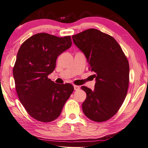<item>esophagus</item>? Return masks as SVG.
<instances>
[{"label":"esophagus","mask_w":148,"mask_h":148,"mask_svg":"<svg viewBox=\"0 0 148 148\" xmlns=\"http://www.w3.org/2000/svg\"><path fill=\"white\" fill-rule=\"evenodd\" d=\"M74 90H79V89H80V87H79V86H75V85H74Z\"/></svg>","instance_id":"34e87169"}]
</instances>
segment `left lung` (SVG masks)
I'll return each instance as SVG.
<instances>
[{"label":"left lung","mask_w":148,"mask_h":148,"mask_svg":"<svg viewBox=\"0 0 148 148\" xmlns=\"http://www.w3.org/2000/svg\"><path fill=\"white\" fill-rule=\"evenodd\" d=\"M72 37L88 59L89 70L96 73L94 90L81 87L87 94L83 112L95 122L108 121L119 111L127 95L128 60L114 38L99 30L89 29Z\"/></svg>","instance_id":"left-lung-1"}]
</instances>
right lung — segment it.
Here are the masks:
<instances>
[{
	"mask_svg": "<svg viewBox=\"0 0 148 148\" xmlns=\"http://www.w3.org/2000/svg\"><path fill=\"white\" fill-rule=\"evenodd\" d=\"M72 45L70 36L59 37L39 33L25 40L13 67L16 92L29 114L41 122L58 118L74 90L73 86L58 84L48 78L56 59Z\"/></svg>",
	"mask_w": 148,
	"mask_h": 148,
	"instance_id": "1",
	"label": "right lung"
}]
</instances>
